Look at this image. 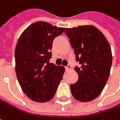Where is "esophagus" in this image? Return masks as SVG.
Segmentation results:
<instances>
[{
  "instance_id": "34e87169",
  "label": "esophagus",
  "mask_w": 120,
  "mask_h": 120,
  "mask_svg": "<svg viewBox=\"0 0 120 120\" xmlns=\"http://www.w3.org/2000/svg\"><path fill=\"white\" fill-rule=\"evenodd\" d=\"M71 69V65H68L66 67H65V70L68 71V70H70Z\"/></svg>"
}]
</instances>
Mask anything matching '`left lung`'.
<instances>
[{"mask_svg":"<svg viewBox=\"0 0 120 120\" xmlns=\"http://www.w3.org/2000/svg\"><path fill=\"white\" fill-rule=\"evenodd\" d=\"M65 35L76 55L78 81L70 85L73 97L81 102L96 98L109 79L112 64V53L106 38L93 26L66 29Z\"/></svg>","mask_w":120,"mask_h":120,"instance_id":"obj_1","label":"left lung"}]
</instances>
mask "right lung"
I'll list each match as a JSON object with an SVG mask.
<instances>
[{
  "label": "right lung",
  "mask_w": 120,
  "mask_h": 120,
  "mask_svg": "<svg viewBox=\"0 0 120 120\" xmlns=\"http://www.w3.org/2000/svg\"><path fill=\"white\" fill-rule=\"evenodd\" d=\"M65 28L37 22L22 33L15 50V72L24 93L33 101L45 102L55 95L64 67L49 63L52 42Z\"/></svg>",
  "instance_id": "add662e5"
}]
</instances>
